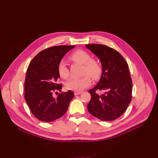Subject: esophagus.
<instances>
[{
	"mask_svg": "<svg viewBox=\"0 0 158 158\" xmlns=\"http://www.w3.org/2000/svg\"><path fill=\"white\" fill-rule=\"evenodd\" d=\"M81 93H82L81 91H75L74 92V95L75 96H77V95H79V94H81Z\"/></svg>",
	"mask_w": 158,
	"mask_h": 158,
	"instance_id": "1",
	"label": "esophagus"
}]
</instances>
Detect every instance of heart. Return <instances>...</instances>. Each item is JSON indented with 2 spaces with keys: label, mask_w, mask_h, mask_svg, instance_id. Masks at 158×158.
Returning <instances> with one entry per match:
<instances>
[{
  "label": "heart",
  "mask_w": 158,
  "mask_h": 158,
  "mask_svg": "<svg viewBox=\"0 0 158 158\" xmlns=\"http://www.w3.org/2000/svg\"><path fill=\"white\" fill-rule=\"evenodd\" d=\"M74 61L84 64V74H86L81 78H73L67 81L66 88L74 91H81L91 85V79L89 75L94 79L98 78L102 73L100 64L94 60L91 59L90 55L84 50H77L71 55ZM58 73L63 78H68L69 72L65 62L62 60L58 65Z\"/></svg>",
  "instance_id": "1"
}]
</instances>
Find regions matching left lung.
I'll list each match as a JSON object with an SVG mask.
<instances>
[{
    "label": "left lung",
    "instance_id": "8db88e82",
    "mask_svg": "<svg viewBox=\"0 0 158 158\" xmlns=\"http://www.w3.org/2000/svg\"><path fill=\"white\" fill-rule=\"evenodd\" d=\"M85 47L99 58L102 73L98 84L89 93L91 99L87 105L89 113L103 121H112L125 112L132 98V80L129 65L115 49L101 44ZM103 89L101 95L96 93Z\"/></svg>",
    "mask_w": 158,
    "mask_h": 158
}]
</instances>
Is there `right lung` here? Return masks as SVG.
Listing matches in <instances>:
<instances>
[{"label":"right lung","instance_id":"obj_1","mask_svg":"<svg viewBox=\"0 0 158 158\" xmlns=\"http://www.w3.org/2000/svg\"><path fill=\"white\" fill-rule=\"evenodd\" d=\"M74 46H58L44 49L30 62L24 84L25 100L32 114L40 121L51 122L61 118L74 96L71 91L62 92L55 98L52 93L61 91L58 65Z\"/></svg>","mask_w":158,"mask_h":158}]
</instances>
